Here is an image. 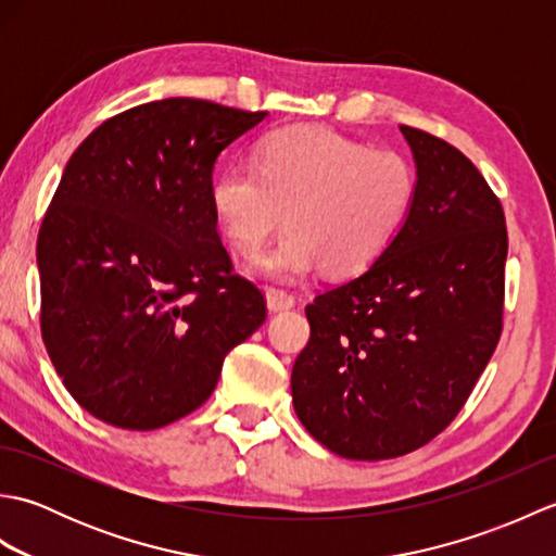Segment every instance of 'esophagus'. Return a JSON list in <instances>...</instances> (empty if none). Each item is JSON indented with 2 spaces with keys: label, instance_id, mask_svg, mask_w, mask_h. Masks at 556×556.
Segmentation results:
<instances>
[{
  "label": "esophagus",
  "instance_id": "34e87169",
  "mask_svg": "<svg viewBox=\"0 0 556 556\" xmlns=\"http://www.w3.org/2000/svg\"><path fill=\"white\" fill-rule=\"evenodd\" d=\"M267 308L269 311H275V313H279V311H289V308H293V305H296V299L291 296L289 291H285V289H267Z\"/></svg>",
  "mask_w": 556,
  "mask_h": 556
}]
</instances>
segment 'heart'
<instances>
[{"mask_svg":"<svg viewBox=\"0 0 556 556\" xmlns=\"http://www.w3.org/2000/svg\"><path fill=\"white\" fill-rule=\"evenodd\" d=\"M416 172L394 150L368 146L323 126L277 128L255 148V169L229 164L210 184V207L229 243L248 253L289 229L251 260V271L301 279L325 267L358 275L380 257L410 212Z\"/></svg>","mask_w":556,"mask_h":556,"instance_id":"heart-1","label":"heart"}]
</instances>
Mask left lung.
Returning <instances> with one entry per match:
<instances>
[{"mask_svg": "<svg viewBox=\"0 0 556 556\" xmlns=\"http://www.w3.org/2000/svg\"><path fill=\"white\" fill-rule=\"evenodd\" d=\"M416 198L392 245L308 308L293 363L299 420L329 452L382 460L416 452L464 408L502 334L506 222L464 152L401 126Z\"/></svg>", "mask_w": 556, "mask_h": 556, "instance_id": "obj_1", "label": "left lung"}]
</instances>
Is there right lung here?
<instances>
[{
    "mask_svg": "<svg viewBox=\"0 0 556 556\" xmlns=\"http://www.w3.org/2000/svg\"><path fill=\"white\" fill-rule=\"evenodd\" d=\"M267 112L167 98L98 126L38 233L40 329L68 394L114 428L203 406L224 356L265 323L210 207L215 162Z\"/></svg>",
    "mask_w": 556,
    "mask_h": 556,
    "instance_id": "right-lung-1",
    "label": "right lung"
}]
</instances>
